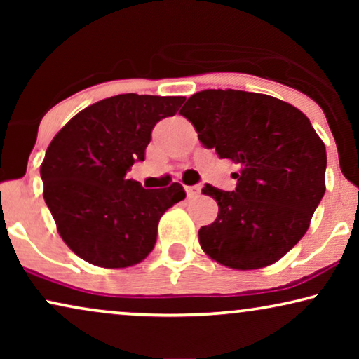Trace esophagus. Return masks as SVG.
Returning <instances> with one entry per match:
<instances>
[{"mask_svg": "<svg viewBox=\"0 0 359 359\" xmlns=\"http://www.w3.org/2000/svg\"><path fill=\"white\" fill-rule=\"evenodd\" d=\"M186 194L188 198H198L201 194V184H194V186H186Z\"/></svg>", "mask_w": 359, "mask_h": 359, "instance_id": "esophagus-1", "label": "esophagus"}]
</instances>
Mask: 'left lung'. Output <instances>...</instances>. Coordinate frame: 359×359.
<instances>
[{
  "label": "left lung",
  "mask_w": 359,
  "mask_h": 359,
  "mask_svg": "<svg viewBox=\"0 0 359 359\" xmlns=\"http://www.w3.org/2000/svg\"><path fill=\"white\" fill-rule=\"evenodd\" d=\"M201 144L240 166L235 191L205 184L217 219L199 229L201 248L232 269L283 258L307 232L325 194V145L307 116L278 97L204 90L180 111Z\"/></svg>",
  "instance_id": "8db88e82"
}]
</instances>
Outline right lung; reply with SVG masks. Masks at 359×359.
Listing matches in <instances>:
<instances>
[{
    "mask_svg": "<svg viewBox=\"0 0 359 359\" xmlns=\"http://www.w3.org/2000/svg\"><path fill=\"white\" fill-rule=\"evenodd\" d=\"M183 96L117 95L97 101L53 137L41 165L43 199L73 253L101 268L149 257L161 215L186 198L183 186L145 189L127 180L145 160L151 129L175 116Z\"/></svg>",
    "mask_w": 359,
    "mask_h": 359,
    "instance_id": "obj_1",
    "label": "right lung"
}]
</instances>
